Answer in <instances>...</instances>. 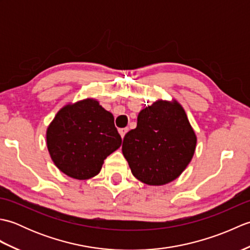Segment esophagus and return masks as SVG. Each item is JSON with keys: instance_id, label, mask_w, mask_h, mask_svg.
<instances>
[{"instance_id": "esophagus-1", "label": "esophagus", "mask_w": 250, "mask_h": 250, "mask_svg": "<svg viewBox=\"0 0 250 250\" xmlns=\"http://www.w3.org/2000/svg\"><path fill=\"white\" fill-rule=\"evenodd\" d=\"M128 131H129V128H122V129H119V133H120L122 139H124L125 135L126 134V132H128Z\"/></svg>"}]
</instances>
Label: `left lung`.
<instances>
[{
  "label": "left lung",
  "mask_w": 250,
  "mask_h": 250,
  "mask_svg": "<svg viewBox=\"0 0 250 250\" xmlns=\"http://www.w3.org/2000/svg\"><path fill=\"white\" fill-rule=\"evenodd\" d=\"M196 137L177 102L158 101L143 109L125 135L122 153L132 174L151 186L177 178L192 159Z\"/></svg>",
  "instance_id": "obj_1"
}]
</instances>
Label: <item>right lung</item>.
Here are the masks:
<instances>
[{
    "label": "right lung",
    "instance_id": "add662e5",
    "mask_svg": "<svg viewBox=\"0 0 250 250\" xmlns=\"http://www.w3.org/2000/svg\"><path fill=\"white\" fill-rule=\"evenodd\" d=\"M121 142L114 116L92 99L66 105L47 130L52 161L67 176L81 180L99 174Z\"/></svg>",
    "mask_w": 250,
    "mask_h": 250
}]
</instances>
